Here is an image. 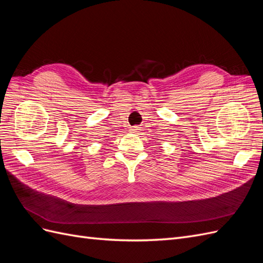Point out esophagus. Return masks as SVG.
<instances>
[{"mask_svg":"<svg viewBox=\"0 0 263 263\" xmlns=\"http://www.w3.org/2000/svg\"><path fill=\"white\" fill-rule=\"evenodd\" d=\"M138 130H139V127H138V126H133V127H130V133L136 134V133H138Z\"/></svg>","mask_w":263,"mask_h":263,"instance_id":"34e87169","label":"esophagus"}]
</instances>
